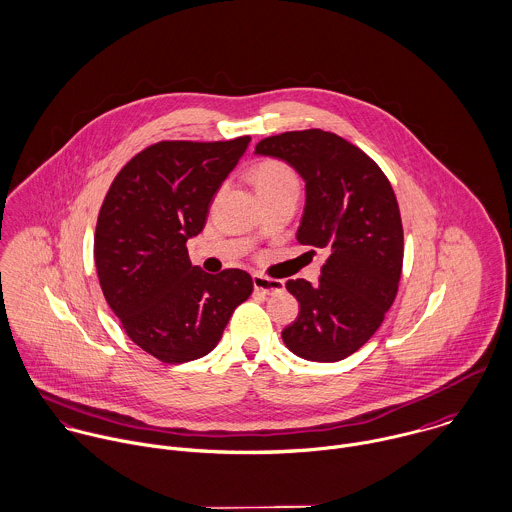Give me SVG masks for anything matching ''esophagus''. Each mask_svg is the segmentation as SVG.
Here are the masks:
<instances>
[{"label":"esophagus","instance_id":"esophagus-1","mask_svg":"<svg viewBox=\"0 0 512 512\" xmlns=\"http://www.w3.org/2000/svg\"><path fill=\"white\" fill-rule=\"evenodd\" d=\"M252 282H254V288H256L258 292L266 294V296L284 290V282H282V280L266 278V276H262V274H254V276H252Z\"/></svg>","mask_w":512,"mask_h":512}]
</instances>
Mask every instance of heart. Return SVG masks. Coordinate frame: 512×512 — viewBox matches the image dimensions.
<instances>
[{"mask_svg": "<svg viewBox=\"0 0 512 512\" xmlns=\"http://www.w3.org/2000/svg\"><path fill=\"white\" fill-rule=\"evenodd\" d=\"M252 180L258 194L298 188V176L282 161H262L252 169Z\"/></svg>", "mask_w": 512, "mask_h": 512, "instance_id": "1", "label": "heart"}]
</instances>
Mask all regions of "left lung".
Listing matches in <instances>:
<instances>
[{"label": "left lung", "mask_w": 512, "mask_h": 512, "mask_svg": "<svg viewBox=\"0 0 512 512\" xmlns=\"http://www.w3.org/2000/svg\"><path fill=\"white\" fill-rule=\"evenodd\" d=\"M256 155L286 161L304 178L296 238L328 252L316 286L286 282L300 314L282 340L310 361L345 359L377 332L397 296L403 226L395 192L361 149L322 129L262 139Z\"/></svg>", "instance_id": "obj_1"}]
</instances>
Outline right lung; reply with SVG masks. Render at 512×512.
Segmentation results:
<instances>
[{"mask_svg":"<svg viewBox=\"0 0 512 512\" xmlns=\"http://www.w3.org/2000/svg\"><path fill=\"white\" fill-rule=\"evenodd\" d=\"M248 143H155L119 171L99 210L93 252L103 296L127 336L165 363L212 351L254 290L248 272L208 274L186 250Z\"/></svg>","mask_w":512,"mask_h":512,"instance_id":"right-lung-1","label":"right lung"}]
</instances>
